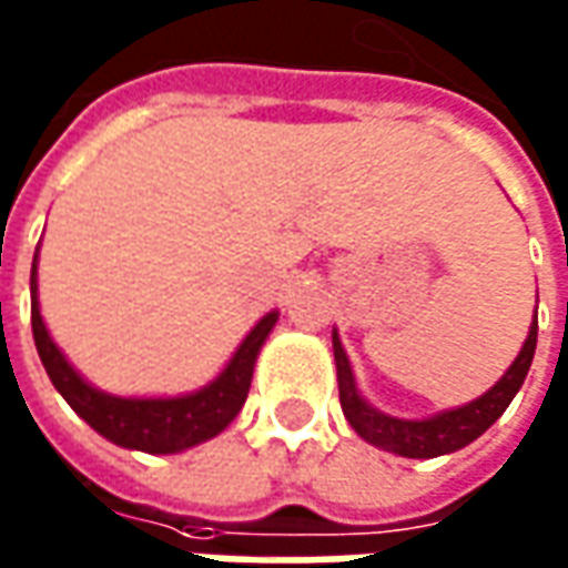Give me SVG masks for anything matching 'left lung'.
Listing matches in <instances>:
<instances>
[{
  "label": "left lung",
  "instance_id": "8db88e82",
  "mask_svg": "<svg viewBox=\"0 0 568 568\" xmlns=\"http://www.w3.org/2000/svg\"><path fill=\"white\" fill-rule=\"evenodd\" d=\"M535 345H538V320L531 323L519 357L513 361L510 369L504 373V379L497 382L491 392H485V395L476 397L466 407L445 410V414L432 416V419H395V416L373 410L364 397L357 395L345 348H342L338 335H333L335 366H338V400H342V410L348 416L351 429L357 432L364 442H369V445L400 454V457H419V460L442 457V454L460 450L469 442H476L478 435L510 407V400L523 388V382L528 376V366H531V357H535Z\"/></svg>",
  "mask_w": 568,
  "mask_h": 568
}]
</instances>
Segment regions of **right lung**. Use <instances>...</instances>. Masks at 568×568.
<instances>
[{
  "label": "right lung",
  "instance_id": "1",
  "mask_svg": "<svg viewBox=\"0 0 568 568\" xmlns=\"http://www.w3.org/2000/svg\"><path fill=\"white\" fill-rule=\"evenodd\" d=\"M30 323H33V342H37L49 379L92 429L121 447H133L145 454H176V450H186L199 442L214 438L242 410L252 388L257 351L270 329L276 326V314H267L254 326L217 379L202 392L183 397H114L95 392L92 385L80 379L45 333L40 301H37V261L30 270Z\"/></svg>",
  "mask_w": 568,
  "mask_h": 568
}]
</instances>
